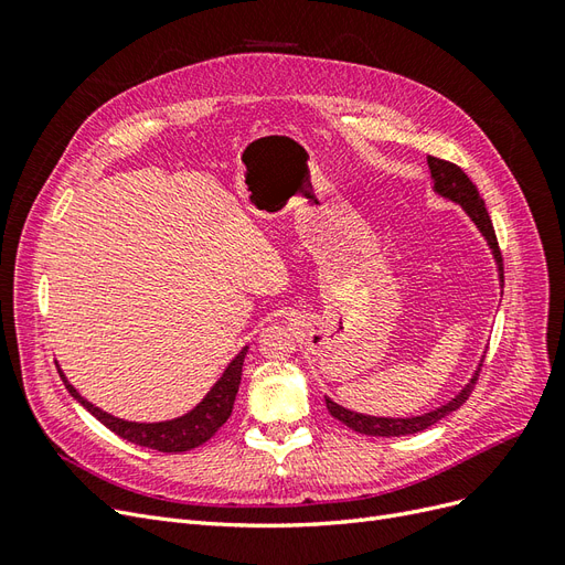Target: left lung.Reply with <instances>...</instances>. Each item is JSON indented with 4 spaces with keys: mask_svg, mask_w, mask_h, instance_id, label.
<instances>
[{
    "mask_svg": "<svg viewBox=\"0 0 565 565\" xmlns=\"http://www.w3.org/2000/svg\"><path fill=\"white\" fill-rule=\"evenodd\" d=\"M426 162H429V169H431L434 191L438 195H443V198H448V200L461 204V207H465V212L471 216L473 224L478 226V231L483 233V237H486L490 249H492L494 262H498L500 282L504 285V266H502V252H500V245H498V235H494L490 214L486 210L483 198L478 195V188L473 185V181L465 172H461L457 164H452L448 160H440V158L429 156V158H426ZM481 367H483V361L478 363V370L473 372L471 382L465 388H461L452 401H448L446 405H440V407L431 409V413H424L419 417H405V419L403 417H370V415H361V413H353V409L341 407V405H337L330 398H324V405H328L330 415L334 419H339L341 424H347L349 429H353L358 434L386 436V438H391V436H409V434H417V431L429 429V426H434L443 417H448L450 413H455V409L461 403H467L469 393L473 391V384L478 380V372H481Z\"/></svg>",
    "mask_w": 565,
    "mask_h": 565,
    "instance_id": "1",
    "label": "left lung"
}]
</instances>
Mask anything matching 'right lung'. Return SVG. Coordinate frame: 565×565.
<instances>
[{"mask_svg":"<svg viewBox=\"0 0 565 565\" xmlns=\"http://www.w3.org/2000/svg\"><path fill=\"white\" fill-rule=\"evenodd\" d=\"M245 355H247V347L233 358L226 372L221 374V380L212 386L207 396H204L191 409V413H185L183 417L169 419V422H156V424L127 422V419H119V417L104 413L100 407L92 405L89 401H84L77 393V388L65 380V374L61 370L58 372H61V380H63L65 388L71 391V396L82 407H87L100 424L108 426V429L115 431L119 438L136 443V446L150 448V450H160V452H185V450H193V448L202 446V443H207L231 417L233 403L237 396V386H241V377H243Z\"/></svg>","mask_w":565,"mask_h":565,"instance_id":"1","label":"right lung"}]
</instances>
